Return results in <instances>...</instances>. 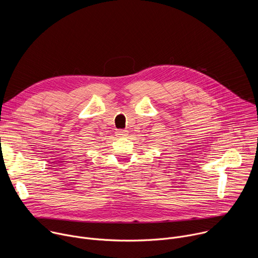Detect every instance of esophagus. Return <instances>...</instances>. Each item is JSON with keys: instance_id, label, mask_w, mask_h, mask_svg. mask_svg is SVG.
I'll use <instances>...</instances> for the list:
<instances>
[{"instance_id": "34e87169", "label": "esophagus", "mask_w": 258, "mask_h": 258, "mask_svg": "<svg viewBox=\"0 0 258 258\" xmlns=\"http://www.w3.org/2000/svg\"><path fill=\"white\" fill-rule=\"evenodd\" d=\"M126 135H127V132L124 131V130H118V131H116V136H117V137H124V136H126Z\"/></svg>"}]
</instances>
